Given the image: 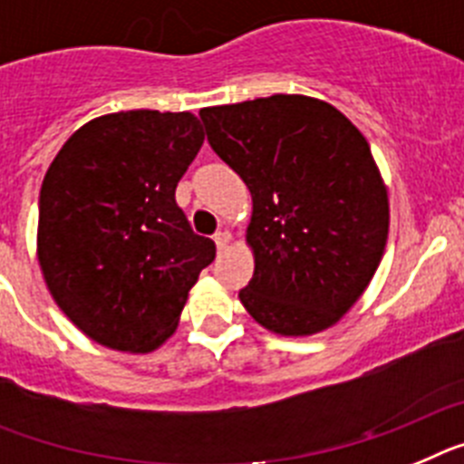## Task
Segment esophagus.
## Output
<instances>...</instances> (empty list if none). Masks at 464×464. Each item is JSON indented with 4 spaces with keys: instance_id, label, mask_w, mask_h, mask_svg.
Wrapping results in <instances>:
<instances>
[{
    "instance_id": "esophagus-1",
    "label": "esophagus",
    "mask_w": 464,
    "mask_h": 464,
    "mask_svg": "<svg viewBox=\"0 0 464 464\" xmlns=\"http://www.w3.org/2000/svg\"><path fill=\"white\" fill-rule=\"evenodd\" d=\"M228 243H231V233H228V231H217L215 233L217 249H227Z\"/></svg>"
}]
</instances>
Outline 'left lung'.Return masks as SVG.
Returning a JSON list of instances; mask_svg holds the SVG:
<instances>
[{
	"mask_svg": "<svg viewBox=\"0 0 464 464\" xmlns=\"http://www.w3.org/2000/svg\"><path fill=\"white\" fill-rule=\"evenodd\" d=\"M200 119L252 193L255 276L237 294L247 313L282 336L336 324L388 243V191L364 135L305 95L205 107Z\"/></svg>",
	"mask_w": 464,
	"mask_h": 464,
	"instance_id": "1",
	"label": "left lung"
}]
</instances>
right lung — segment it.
I'll return each instance as SVG.
<instances>
[{
    "mask_svg": "<svg viewBox=\"0 0 464 464\" xmlns=\"http://www.w3.org/2000/svg\"><path fill=\"white\" fill-rule=\"evenodd\" d=\"M188 111H119L64 142L39 193L37 255L48 292L88 338L151 353L215 261L175 200L203 147Z\"/></svg>",
    "mask_w": 464,
    "mask_h": 464,
    "instance_id": "add662e5",
    "label": "right lung"
}]
</instances>
